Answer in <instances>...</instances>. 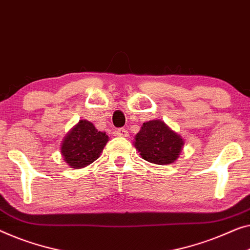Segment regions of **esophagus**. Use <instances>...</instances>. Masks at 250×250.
Wrapping results in <instances>:
<instances>
[{
	"label": "esophagus",
	"mask_w": 250,
	"mask_h": 250,
	"mask_svg": "<svg viewBox=\"0 0 250 250\" xmlns=\"http://www.w3.org/2000/svg\"><path fill=\"white\" fill-rule=\"evenodd\" d=\"M116 134L118 136H122V137H127L128 136L127 129H125V128H118Z\"/></svg>",
	"instance_id": "esophagus-1"
}]
</instances>
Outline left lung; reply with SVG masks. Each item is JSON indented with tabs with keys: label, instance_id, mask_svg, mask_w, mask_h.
I'll return each instance as SVG.
<instances>
[{
	"label": "left lung",
	"instance_id": "1",
	"mask_svg": "<svg viewBox=\"0 0 250 250\" xmlns=\"http://www.w3.org/2000/svg\"><path fill=\"white\" fill-rule=\"evenodd\" d=\"M183 146V137L158 119L143 123L134 141V146L144 160L162 166L175 162Z\"/></svg>",
	"mask_w": 250,
	"mask_h": 250
}]
</instances>
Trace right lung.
<instances>
[{"label":"right lung","instance_id":"obj_1","mask_svg":"<svg viewBox=\"0 0 250 250\" xmlns=\"http://www.w3.org/2000/svg\"><path fill=\"white\" fill-rule=\"evenodd\" d=\"M109 137L98 131L91 122L80 121L65 135L61 153L70 168L80 169L100 157Z\"/></svg>","mask_w":250,"mask_h":250}]
</instances>
